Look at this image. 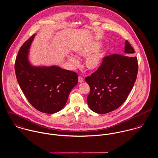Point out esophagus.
I'll list each match as a JSON object with an SVG mask.
<instances>
[{
    "instance_id": "esophagus-1",
    "label": "esophagus",
    "mask_w": 158,
    "mask_h": 158,
    "mask_svg": "<svg viewBox=\"0 0 158 158\" xmlns=\"http://www.w3.org/2000/svg\"><path fill=\"white\" fill-rule=\"evenodd\" d=\"M78 81H79V82H82L84 81V78L82 76H79L78 77Z\"/></svg>"
}]
</instances>
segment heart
<instances>
[{
	"label": "heart",
	"mask_w": 158,
	"mask_h": 158,
	"mask_svg": "<svg viewBox=\"0 0 158 158\" xmlns=\"http://www.w3.org/2000/svg\"><path fill=\"white\" fill-rule=\"evenodd\" d=\"M102 46V44L99 42L93 41L85 43L84 44L77 48L76 52L78 56L85 57L87 56L93 52L97 51L96 52L91 54L88 56L85 61V65L86 68L90 70H96L102 65L104 56L105 52L102 50H97L100 49ZM69 61L73 64L74 66H77L79 65V61L77 59L72 55L69 56Z\"/></svg>",
	"instance_id": "heart-1"
}]
</instances>
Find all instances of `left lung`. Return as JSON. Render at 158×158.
I'll use <instances>...</instances> for the list:
<instances>
[{
  "label": "left lung",
  "mask_w": 158,
  "mask_h": 158,
  "mask_svg": "<svg viewBox=\"0 0 158 158\" xmlns=\"http://www.w3.org/2000/svg\"><path fill=\"white\" fill-rule=\"evenodd\" d=\"M134 53V48L126 41L124 55L105 56L99 69L85 77L90 88L87 102L93 111L106 114L117 109L125 102L138 74V60Z\"/></svg>",
  "instance_id": "8db88e82"
}]
</instances>
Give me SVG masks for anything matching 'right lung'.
Masks as SVG:
<instances>
[{"mask_svg":"<svg viewBox=\"0 0 158 158\" xmlns=\"http://www.w3.org/2000/svg\"><path fill=\"white\" fill-rule=\"evenodd\" d=\"M35 35L22 46L15 62L19 86L29 102L38 110L53 114L65 105L69 94L78 83L77 73L59 67H37L28 62V49Z\"/></svg>","mask_w":158,"mask_h":158,"instance_id":"1","label":"right lung"}]
</instances>
